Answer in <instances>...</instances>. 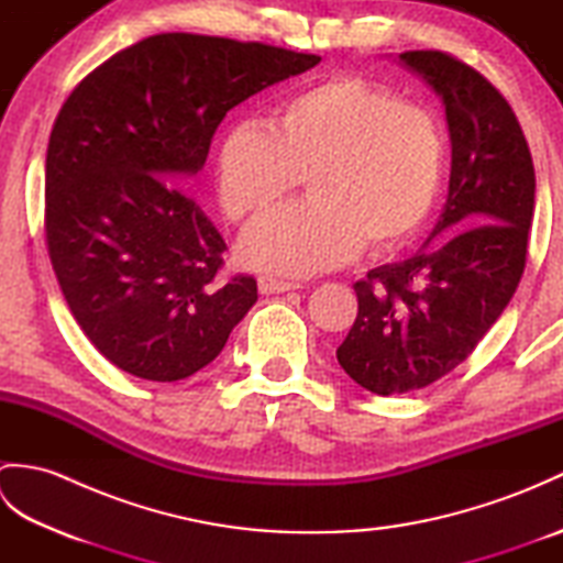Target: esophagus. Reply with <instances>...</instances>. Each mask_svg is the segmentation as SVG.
Instances as JSON below:
<instances>
[{
	"label": "esophagus",
	"mask_w": 563,
	"mask_h": 563,
	"mask_svg": "<svg viewBox=\"0 0 563 563\" xmlns=\"http://www.w3.org/2000/svg\"><path fill=\"white\" fill-rule=\"evenodd\" d=\"M297 288H300L297 283L278 280V278H273V275H261V278H258L261 295H280V292H290V290H297Z\"/></svg>",
	"instance_id": "obj_1"
}]
</instances>
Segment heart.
Instances as JSON below:
<instances>
[{
    "mask_svg": "<svg viewBox=\"0 0 563 563\" xmlns=\"http://www.w3.org/2000/svg\"><path fill=\"white\" fill-rule=\"evenodd\" d=\"M305 174L309 198L242 239L249 266L312 275L369 249H394L421 230L445 174V137L423 106L341 75L283 99L263 128L234 123L214 150L224 214L256 220Z\"/></svg>",
    "mask_w": 563,
    "mask_h": 563,
    "instance_id": "b5f03b06",
    "label": "heart"
}]
</instances>
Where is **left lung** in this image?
I'll list each match as a JSON object with an SVG mask.
<instances>
[{
	"instance_id": "1",
	"label": "left lung",
	"mask_w": 563,
	"mask_h": 563,
	"mask_svg": "<svg viewBox=\"0 0 563 563\" xmlns=\"http://www.w3.org/2000/svg\"><path fill=\"white\" fill-rule=\"evenodd\" d=\"M399 59L445 103L452 169L428 242L445 239L353 285L357 317L336 357L379 397L433 385L466 361L518 288L534 212L532 154L504 93L448 53Z\"/></svg>"
}]
</instances>
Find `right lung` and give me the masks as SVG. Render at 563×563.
I'll return each instance as SVG.
<instances>
[{
  "label": "right lung",
  "mask_w": 563,
  "mask_h": 563,
  "mask_svg": "<svg viewBox=\"0 0 563 563\" xmlns=\"http://www.w3.org/2000/svg\"><path fill=\"white\" fill-rule=\"evenodd\" d=\"M319 55L159 33L106 59L57 113L45 159V242L59 290L115 367L152 382L212 363L258 300L222 275L224 239L190 184L227 111Z\"/></svg>",
  "instance_id": "add662e5"
}]
</instances>
